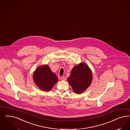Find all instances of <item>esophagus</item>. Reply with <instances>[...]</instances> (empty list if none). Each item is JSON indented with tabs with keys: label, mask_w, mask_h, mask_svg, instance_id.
Returning a JSON list of instances; mask_svg holds the SVG:
<instances>
[{
	"label": "esophagus",
	"mask_w": 130,
	"mask_h": 130,
	"mask_svg": "<svg viewBox=\"0 0 130 130\" xmlns=\"http://www.w3.org/2000/svg\"><path fill=\"white\" fill-rule=\"evenodd\" d=\"M61 79L62 80H63V81H65L66 80V77H65V76H62L61 77Z\"/></svg>",
	"instance_id": "1"
}]
</instances>
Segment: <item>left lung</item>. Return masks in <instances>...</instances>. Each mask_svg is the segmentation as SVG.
<instances>
[{"instance_id": "obj_1", "label": "left lung", "mask_w": 130, "mask_h": 130, "mask_svg": "<svg viewBox=\"0 0 130 130\" xmlns=\"http://www.w3.org/2000/svg\"><path fill=\"white\" fill-rule=\"evenodd\" d=\"M92 73L88 66L81 63L73 67L68 82L75 93L81 94L91 84Z\"/></svg>"}]
</instances>
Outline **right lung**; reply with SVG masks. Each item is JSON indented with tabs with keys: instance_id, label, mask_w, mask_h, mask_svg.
I'll list each match as a JSON object with an SVG mask.
<instances>
[{
	"instance_id": "add662e5",
	"label": "right lung",
	"mask_w": 130,
	"mask_h": 130,
	"mask_svg": "<svg viewBox=\"0 0 130 130\" xmlns=\"http://www.w3.org/2000/svg\"><path fill=\"white\" fill-rule=\"evenodd\" d=\"M33 79L37 86L46 92L49 91L58 81L56 75L47 65L39 67L34 72Z\"/></svg>"
}]
</instances>
